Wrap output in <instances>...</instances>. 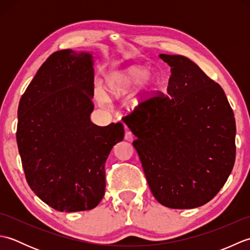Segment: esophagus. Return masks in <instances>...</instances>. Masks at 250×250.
<instances>
[{"instance_id":"1","label":"esophagus","mask_w":250,"mask_h":250,"mask_svg":"<svg viewBox=\"0 0 250 250\" xmlns=\"http://www.w3.org/2000/svg\"><path fill=\"white\" fill-rule=\"evenodd\" d=\"M125 140L128 142H132L134 140V135L132 134V132L129 130H125Z\"/></svg>"}]
</instances>
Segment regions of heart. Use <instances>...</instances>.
Returning <instances> with one entry per match:
<instances>
[{"mask_svg":"<svg viewBox=\"0 0 250 250\" xmlns=\"http://www.w3.org/2000/svg\"><path fill=\"white\" fill-rule=\"evenodd\" d=\"M161 81L155 71H148L143 65H128L105 74L103 88L95 87L94 97L101 104H106L109 99H124L137 87L132 105L139 106L151 100L160 86Z\"/></svg>","mask_w":250,"mask_h":250,"instance_id":"b5f03b06","label":"heart"}]
</instances>
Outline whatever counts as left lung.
Here are the masks:
<instances>
[{
	"mask_svg": "<svg viewBox=\"0 0 250 250\" xmlns=\"http://www.w3.org/2000/svg\"><path fill=\"white\" fill-rule=\"evenodd\" d=\"M171 67L167 94L124 118L136 136L148 186L175 209L206 204L224 187L235 161V119L225 91L189 58L159 55Z\"/></svg>",
	"mask_w": 250,
	"mask_h": 250,
	"instance_id": "8db88e82",
	"label": "left lung"
}]
</instances>
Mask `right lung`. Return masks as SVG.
Segmentation results:
<instances>
[{
    "instance_id": "1",
    "label": "right lung",
    "mask_w": 250,
    "mask_h": 250,
    "mask_svg": "<svg viewBox=\"0 0 250 250\" xmlns=\"http://www.w3.org/2000/svg\"><path fill=\"white\" fill-rule=\"evenodd\" d=\"M92 51H56L20 99L17 145L25 178L59 211L92 209L105 193V162L124 125H94Z\"/></svg>"
}]
</instances>
